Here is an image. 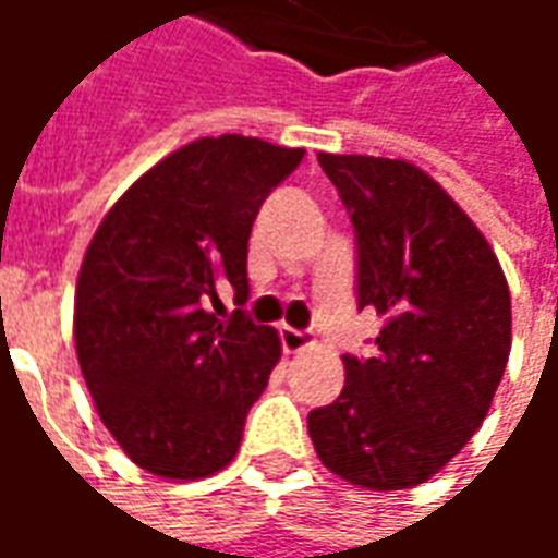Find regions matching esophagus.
Returning a JSON list of instances; mask_svg holds the SVG:
<instances>
[{
	"mask_svg": "<svg viewBox=\"0 0 558 558\" xmlns=\"http://www.w3.org/2000/svg\"><path fill=\"white\" fill-rule=\"evenodd\" d=\"M279 340H282V349H286L288 355H298V352H303L306 345H313V337H310L306 330L288 328V325L279 328Z\"/></svg>",
	"mask_w": 558,
	"mask_h": 558,
	"instance_id": "esophagus-1",
	"label": "esophagus"
}]
</instances>
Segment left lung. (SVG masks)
I'll list each match as a JSON object with an SVG mask.
<instances>
[{
  "label": "left lung",
  "mask_w": 558,
  "mask_h": 558,
  "mask_svg": "<svg viewBox=\"0 0 558 558\" xmlns=\"http://www.w3.org/2000/svg\"><path fill=\"white\" fill-rule=\"evenodd\" d=\"M355 228L374 359L343 355L340 398L310 413L322 464L352 486L432 480L489 413L510 355V291L477 225L407 160L318 155Z\"/></svg>",
  "instance_id": "8db88e82"
}]
</instances>
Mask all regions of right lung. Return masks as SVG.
<instances>
[{
	"label": "right lung",
	"instance_id": "1",
	"mask_svg": "<svg viewBox=\"0 0 558 558\" xmlns=\"http://www.w3.org/2000/svg\"><path fill=\"white\" fill-rule=\"evenodd\" d=\"M303 155L236 133L191 142L130 184L87 245L75 288L81 374L102 425L148 474L209 477L240 449L282 343L245 310L218 318V291L248 301L257 209Z\"/></svg>",
	"mask_w": 558,
	"mask_h": 558
}]
</instances>
